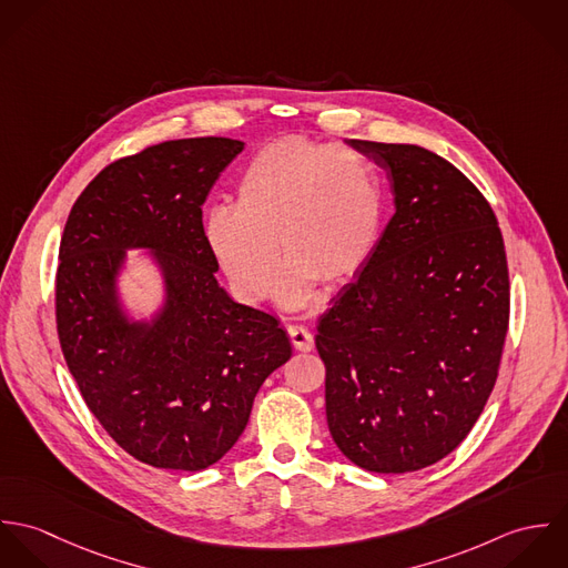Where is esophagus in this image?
<instances>
[{"instance_id": "obj_1", "label": "esophagus", "mask_w": 568, "mask_h": 568, "mask_svg": "<svg viewBox=\"0 0 568 568\" xmlns=\"http://www.w3.org/2000/svg\"><path fill=\"white\" fill-rule=\"evenodd\" d=\"M288 336H291L293 347L300 349V352H311L315 347V336L306 327H302V325H291L288 327Z\"/></svg>"}]
</instances>
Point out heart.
<instances>
[{"label": "heart", "mask_w": 568, "mask_h": 568, "mask_svg": "<svg viewBox=\"0 0 568 568\" xmlns=\"http://www.w3.org/2000/svg\"><path fill=\"white\" fill-rule=\"evenodd\" d=\"M376 165L349 146L282 138L260 149L236 181V205H214L205 243L232 291L262 302L273 284L277 242L286 257L275 297L284 308L311 302L315 284L347 282L367 262L383 225Z\"/></svg>", "instance_id": "obj_1"}]
</instances>
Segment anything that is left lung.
<instances>
[{"label":"left lung","mask_w":568,"mask_h":568,"mask_svg":"<svg viewBox=\"0 0 568 568\" xmlns=\"http://www.w3.org/2000/svg\"><path fill=\"white\" fill-rule=\"evenodd\" d=\"M387 170L394 216L317 325L325 415L356 466L403 475L453 453L496 383L505 244L484 194L415 144L352 140Z\"/></svg>","instance_id":"left-lung-1"}]
</instances>
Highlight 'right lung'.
Listing matches in <instances>:
<instances>
[{
  "label": "right lung",
  "mask_w": 568,
  "mask_h": 568,
  "mask_svg": "<svg viewBox=\"0 0 568 568\" xmlns=\"http://www.w3.org/2000/svg\"><path fill=\"white\" fill-rule=\"evenodd\" d=\"M241 140L190 138L106 165L74 203L59 251L57 327L89 410L131 457L199 473L243 435L262 383L284 365L280 322L234 302L205 243L203 203ZM159 268L151 316L121 295L126 250Z\"/></svg>",
  "instance_id": "add662e5"
}]
</instances>
